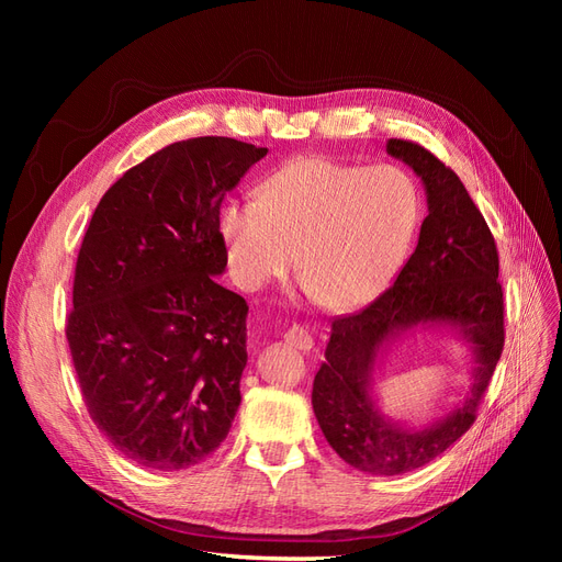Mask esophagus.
Instances as JSON below:
<instances>
[{
    "label": "esophagus",
    "instance_id": "34e87169",
    "mask_svg": "<svg viewBox=\"0 0 562 562\" xmlns=\"http://www.w3.org/2000/svg\"><path fill=\"white\" fill-rule=\"evenodd\" d=\"M285 342H291L295 349L310 351L314 347V337L304 326H291L285 333Z\"/></svg>",
    "mask_w": 562,
    "mask_h": 562
}]
</instances>
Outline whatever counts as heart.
<instances>
[{"label": "heart", "mask_w": 562, "mask_h": 562, "mask_svg": "<svg viewBox=\"0 0 562 562\" xmlns=\"http://www.w3.org/2000/svg\"><path fill=\"white\" fill-rule=\"evenodd\" d=\"M422 223L403 168L297 157L269 173L258 199H229L217 215L232 279L260 291L293 265L304 291L333 310L378 297L401 271Z\"/></svg>", "instance_id": "obj_1"}]
</instances>
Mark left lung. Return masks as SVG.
I'll return each mask as SVG.
<instances>
[{"instance_id":"8db88e82","label":"left lung","mask_w":562,"mask_h":562,"mask_svg":"<svg viewBox=\"0 0 562 562\" xmlns=\"http://www.w3.org/2000/svg\"><path fill=\"white\" fill-rule=\"evenodd\" d=\"M386 151L422 178L429 215L394 285L359 314L333 321L312 405L323 436L347 464L398 475L429 464L471 429L504 349V291L495 236L452 168L413 140L391 138ZM417 322L457 325L472 342L476 361L465 403L422 432L384 420L369 396L379 349Z\"/></svg>"}]
</instances>
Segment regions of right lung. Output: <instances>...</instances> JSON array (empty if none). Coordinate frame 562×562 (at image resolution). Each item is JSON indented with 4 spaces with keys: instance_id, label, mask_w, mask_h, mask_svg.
<instances>
[{
    "instance_id": "right-lung-1",
    "label": "right lung",
    "mask_w": 562,
    "mask_h": 562,
    "mask_svg": "<svg viewBox=\"0 0 562 562\" xmlns=\"http://www.w3.org/2000/svg\"><path fill=\"white\" fill-rule=\"evenodd\" d=\"M267 155L203 135L168 145L100 199L65 335L95 427L131 462L180 471L227 438L241 403L248 304L220 285L225 194Z\"/></svg>"
}]
</instances>
